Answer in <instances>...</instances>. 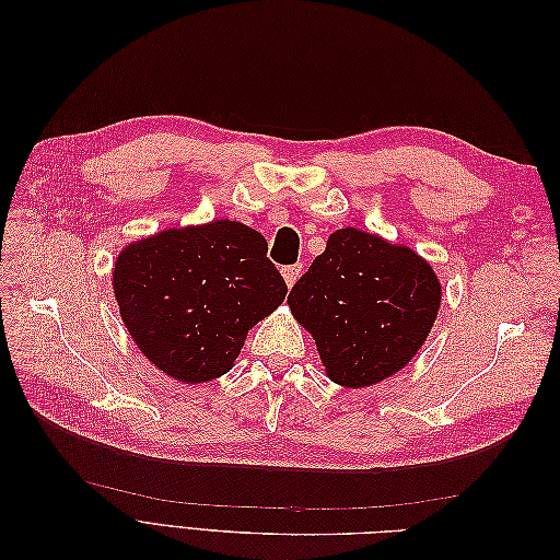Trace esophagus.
<instances>
[{
    "instance_id": "esophagus-1",
    "label": "esophagus",
    "mask_w": 560,
    "mask_h": 560,
    "mask_svg": "<svg viewBox=\"0 0 560 560\" xmlns=\"http://www.w3.org/2000/svg\"><path fill=\"white\" fill-rule=\"evenodd\" d=\"M299 276H301V266H299V264H296V266H284V268H282V278H284L287 287H294V282L299 280Z\"/></svg>"
}]
</instances>
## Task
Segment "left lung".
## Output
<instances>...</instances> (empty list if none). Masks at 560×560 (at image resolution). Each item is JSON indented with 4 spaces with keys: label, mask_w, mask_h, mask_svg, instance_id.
<instances>
[{
    "label": "left lung",
    "mask_w": 560,
    "mask_h": 560,
    "mask_svg": "<svg viewBox=\"0 0 560 560\" xmlns=\"http://www.w3.org/2000/svg\"><path fill=\"white\" fill-rule=\"evenodd\" d=\"M287 303L327 376L358 389L416 358L442 306V282L416 249L348 226L329 235Z\"/></svg>",
    "instance_id": "left-lung-1"
}]
</instances>
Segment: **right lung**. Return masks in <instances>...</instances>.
<instances>
[{
    "instance_id": "add662e5",
    "label": "right lung",
    "mask_w": 560,
    "mask_h": 560,
    "mask_svg": "<svg viewBox=\"0 0 560 560\" xmlns=\"http://www.w3.org/2000/svg\"><path fill=\"white\" fill-rule=\"evenodd\" d=\"M266 238L241 222L165 229L126 245L112 287L130 338L179 383L233 369L247 331L284 301Z\"/></svg>"
}]
</instances>
